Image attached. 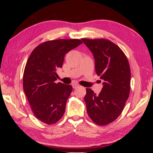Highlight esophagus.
Masks as SVG:
<instances>
[{
    "mask_svg": "<svg viewBox=\"0 0 153 153\" xmlns=\"http://www.w3.org/2000/svg\"><path fill=\"white\" fill-rule=\"evenodd\" d=\"M72 86H73V89H76V88L79 87V85L77 84H72Z\"/></svg>",
    "mask_w": 153,
    "mask_h": 153,
    "instance_id": "34e87169",
    "label": "esophagus"
}]
</instances>
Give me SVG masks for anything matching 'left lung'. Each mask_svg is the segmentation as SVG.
Here are the masks:
<instances>
[{
	"instance_id": "1",
	"label": "left lung",
	"mask_w": 153,
	"mask_h": 153,
	"mask_svg": "<svg viewBox=\"0 0 153 153\" xmlns=\"http://www.w3.org/2000/svg\"><path fill=\"white\" fill-rule=\"evenodd\" d=\"M93 54L97 75L104 80L99 94L87 88L84 100L87 114L103 126L121 114L130 91L131 71L128 59L117 45L105 39H82Z\"/></svg>"
}]
</instances>
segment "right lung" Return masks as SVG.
<instances>
[{
  "label": "right lung",
  "instance_id": "add662e5",
  "mask_svg": "<svg viewBox=\"0 0 153 153\" xmlns=\"http://www.w3.org/2000/svg\"><path fill=\"white\" fill-rule=\"evenodd\" d=\"M82 43L78 39H57L39 45L27 60L23 76L24 91L35 117L47 124L56 123L65 112L71 85L55 83L65 54Z\"/></svg>",
  "mask_w": 153,
  "mask_h": 153
}]
</instances>
